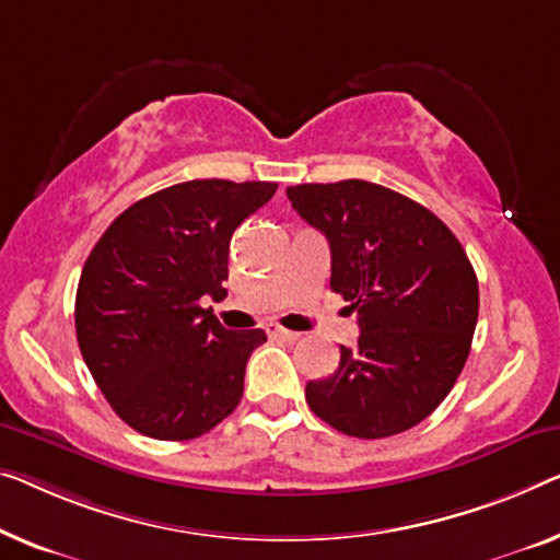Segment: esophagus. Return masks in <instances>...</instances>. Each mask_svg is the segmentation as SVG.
Returning a JSON list of instances; mask_svg holds the SVG:
<instances>
[{"instance_id": "esophagus-1", "label": "esophagus", "mask_w": 560, "mask_h": 560, "mask_svg": "<svg viewBox=\"0 0 560 560\" xmlns=\"http://www.w3.org/2000/svg\"><path fill=\"white\" fill-rule=\"evenodd\" d=\"M266 331H269V337L283 339V341H296L299 337H302V334H299V331L283 329V327H279V324H269V327H266Z\"/></svg>"}]
</instances>
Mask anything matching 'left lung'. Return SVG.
<instances>
[{"label": "left lung", "mask_w": 560, "mask_h": 560, "mask_svg": "<svg viewBox=\"0 0 560 560\" xmlns=\"http://www.w3.org/2000/svg\"><path fill=\"white\" fill-rule=\"evenodd\" d=\"M294 211L331 252V291L352 304L357 345L306 385L316 417L380 440L415 428L450 395L478 324V277L435 213L370 180L287 188Z\"/></svg>", "instance_id": "left-lung-1"}]
</instances>
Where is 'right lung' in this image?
<instances>
[{
  "label": "right lung",
  "instance_id": "obj_1",
  "mask_svg": "<svg viewBox=\"0 0 560 560\" xmlns=\"http://www.w3.org/2000/svg\"><path fill=\"white\" fill-rule=\"evenodd\" d=\"M273 194L266 180L178 183L125 208L90 252L74 299L78 345L140 435L194 440L238 407L266 334L226 329L200 299L226 296L233 231Z\"/></svg>",
  "mask_w": 560,
  "mask_h": 560
}]
</instances>
